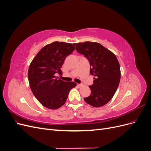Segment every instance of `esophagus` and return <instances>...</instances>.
Segmentation results:
<instances>
[{
  "mask_svg": "<svg viewBox=\"0 0 151 151\" xmlns=\"http://www.w3.org/2000/svg\"><path fill=\"white\" fill-rule=\"evenodd\" d=\"M84 85L83 84H77V86L79 87V88H81V87H83Z\"/></svg>",
  "mask_w": 151,
  "mask_h": 151,
  "instance_id": "1",
  "label": "esophagus"
}]
</instances>
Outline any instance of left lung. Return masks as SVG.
Instances as JSON below:
<instances>
[{
  "label": "left lung",
  "instance_id": "obj_1",
  "mask_svg": "<svg viewBox=\"0 0 151 151\" xmlns=\"http://www.w3.org/2000/svg\"><path fill=\"white\" fill-rule=\"evenodd\" d=\"M76 49L88 59L90 74L94 76L91 93L84 101L94 107L108 103L115 94L120 81V67L115 55L98 43H74Z\"/></svg>",
  "mask_w": 151,
  "mask_h": 151
}]
</instances>
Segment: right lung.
Listing matches in <instances>:
<instances>
[{
	"label": "right lung",
	"instance_id": "obj_1",
	"mask_svg": "<svg viewBox=\"0 0 151 151\" xmlns=\"http://www.w3.org/2000/svg\"><path fill=\"white\" fill-rule=\"evenodd\" d=\"M75 49L74 45L55 42L41 49L31 62L28 70L30 88L36 98L43 106L56 109L65 104L68 93L74 88V82L58 79L65 58Z\"/></svg>",
	"mask_w": 151,
	"mask_h": 151
}]
</instances>
